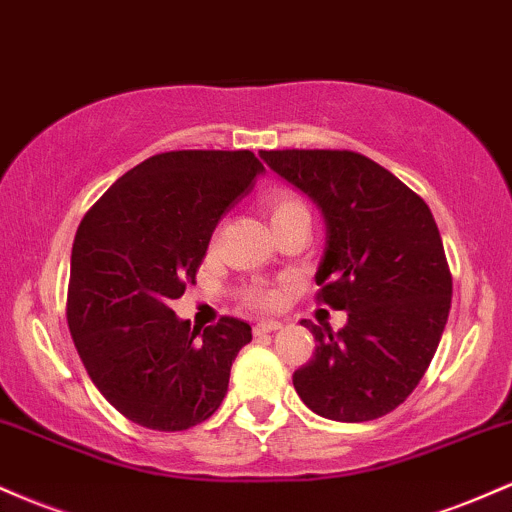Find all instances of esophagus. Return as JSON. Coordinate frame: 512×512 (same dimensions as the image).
Here are the masks:
<instances>
[{
	"label": "esophagus",
	"mask_w": 512,
	"mask_h": 512,
	"mask_svg": "<svg viewBox=\"0 0 512 512\" xmlns=\"http://www.w3.org/2000/svg\"><path fill=\"white\" fill-rule=\"evenodd\" d=\"M278 329H283V324H280V321L268 319V321H258V324L254 326V333H256V336H263V333H273Z\"/></svg>",
	"instance_id": "obj_1"
}]
</instances>
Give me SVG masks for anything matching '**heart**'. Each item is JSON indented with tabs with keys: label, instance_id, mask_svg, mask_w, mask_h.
Masks as SVG:
<instances>
[{
	"label": "heart",
	"instance_id": "b5f03b06",
	"mask_svg": "<svg viewBox=\"0 0 512 512\" xmlns=\"http://www.w3.org/2000/svg\"><path fill=\"white\" fill-rule=\"evenodd\" d=\"M266 210L268 215H271V225L275 222H283V220H290V217H300V215H307V208L302 205V200H297L295 195L285 193V191H273L266 195ZM309 217V215H307ZM251 302L256 304H268L271 302V295L268 292H261L256 290L254 295H251Z\"/></svg>",
	"mask_w": 512,
	"mask_h": 512
}]
</instances>
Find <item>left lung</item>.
<instances>
[{"label":"left lung","instance_id":"1","mask_svg":"<svg viewBox=\"0 0 512 512\" xmlns=\"http://www.w3.org/2000/svg\"><path fill=\"white\" fill-rule=\"evenodd\" d=\"M258 157L319 208L326 244L317 300L348 312L338 333L304 319L317 348L292 384L319 416L375 421L426 375L450 314L452 278L433 212L358 152L273 149Z\"/></svg>","mask_w":512,"mask_h":512}]
</instances>
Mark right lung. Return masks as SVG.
<instances>
[{
    "label": "right lung",
    "instance_id": "right-lung-1",
    "mask_svg": "<svg viewBox=\"0 0 512 512\" xmlns=\"http://www.w3.org/2000/svg\"><path fill=\"white\" fill-rule=\"evenodd\" d=\"M263 171L249 149L154 154L120 176L77 229L72 341L96 389L137 426L193 428L225 399L251 326L222 317L191 329L169 304L193 283L215 227Z\"/></svg>",
    "mask_w": 512,
    "mask_h": 512
}]
</instances>
